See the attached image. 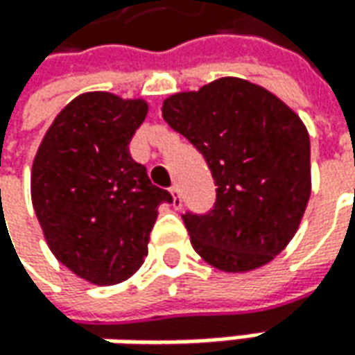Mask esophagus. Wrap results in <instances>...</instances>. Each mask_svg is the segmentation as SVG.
Listing matches in <instances>:
<instances>
[{"mask_svg":"<svg viewBox=\"0 0 355 355\" xmlns=\"http://www.w3.org/2000/svg\"><path fill=\"white\" fill-rule=\"evenodd\" d=\"M171 194H173V206H175V210H180V208H182L180 189H178V187H173V189H171Z\"/></svg>","mask_w":355,"mask_h":355,"instance_id":"1","label":"esophagus"}]
</instances>
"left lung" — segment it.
Listing matches in <instances>:
<instances>
[{"label": "left lung", "mask_w": 355, "mask_h": 355, "mask_svg": "<svg viewBox=\"0 0 355 355\" xmlns=\"http://www.w3.org/2000/svg\"><path fill=\"white\" fill-rule=\"evenodd\" d=\"M163 117L204 155L214 210L184 214L194 251L226 273L275 259L299 230L311 198L309 131L263 86L224 76L163 102Z\"/></svg>", "instance_id": "left-lung-1"}]
</instances>
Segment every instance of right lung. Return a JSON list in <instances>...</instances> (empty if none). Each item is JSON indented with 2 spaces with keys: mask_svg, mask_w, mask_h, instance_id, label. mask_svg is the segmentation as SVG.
I'll list each match as a JSON object with an SVG mask.
<instances>
[{
  "mask_svg": "<svg viewBox=\"0 0 355 355\" xmlns=\"http://www.w3.org/2000/svg\"><path fill=\"white\" fill-rule=\"evenodd\" d=\"M149 112L141 98L80 94L55 117L31 168V200L46 245L64 267L94 285H117L147 257L163 202L129 141Z\"/></svg>",
  "mask_w": 355,
  "mask_h": 355,
  "instance_id": "right-lung-1",
  "label": "right lung"
}]
</instances>
